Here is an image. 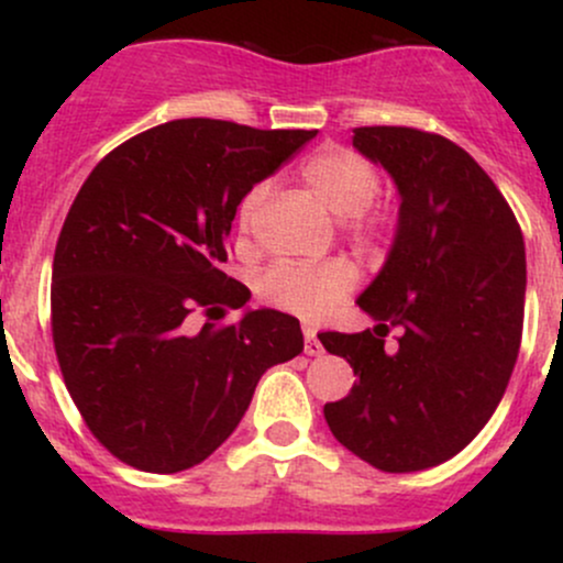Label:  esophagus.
Wrapping results in <instances>:
<instances>
[{"label": "esophagus", "mask_w": 563, "mask_h": 563, "mask_svg": "<svg viewBox=\"0 0 563 563\" xmlns=\"http://www.w3.org/2000/svg\"><path fill=\"white\" fill-rule=\"evenodd\" d=\"M303 352H307L309 357H318V354H322V344H320L318 333H314V331L303 333Z\"/></svg>", "instance_id": "1"}]
</instances>
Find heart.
Segmentation results:
<instances>
[{
  "label": "heart",
  "mask_w": 563,
  "mask_h": 563,
  "mask_svg": "<svg viewBox=\"0 0 563 563\" xmlns=\"http://www.w3.org/2000/svg\"><path fill=\"white\" fill-rule=\"evenodd\" d=\"M301 179L314 198L335 217L349 216V230L365 241H386L397 217L386 203L373 200L380 190V174L373 161L349 147H322L301 166ZM269 185L245 190L238 203V228L251 235L260 224ZM357 286V267L346 260L277 262L260 280L262 299L307 322L325 320Z\"/></svg>",
  "instance_id": "1"
}]
</instances>
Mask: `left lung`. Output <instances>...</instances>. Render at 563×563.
<instances>
[{
  "label": "left lung",
  "instance_id": "obj_1",
  "mask_svg": "<svg viewBox=\"0 0 563 563\" xmlns=\"http://www.w3.org/2000/svg\"><path fill=\"white\" fill-rule=\"evenodd\" d=\"M352 142L391 174L402 206L389 260L357 299L378 325L320 333L357 376L322 412L349 452L407 474L457 455L506 394L525 322V238L489 174L442 134L357 126Z\"/></svg>",
  "mask_w": 563,
  "mask_h": 563
}]
</instances>
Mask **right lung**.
<instances>
[{"label":"right lung","mask_w":563,"mask_h":563,"mask_svg":"<svg viewBox=\"0 0 563 563\" xmlns=\"http://www.w3.org/2000/svg\"><path fill=\"white\" fill-rule=\"evenodd\" d=\"M314 134L166 121L81 185L55 245L53 341L84 423L126 466H198L241 423L262 373L303 349L299 320L275 309L214 320L251 296L222 269L238 203Z\"/></svg>","instance_id":"add662e5"}]
</instances>
